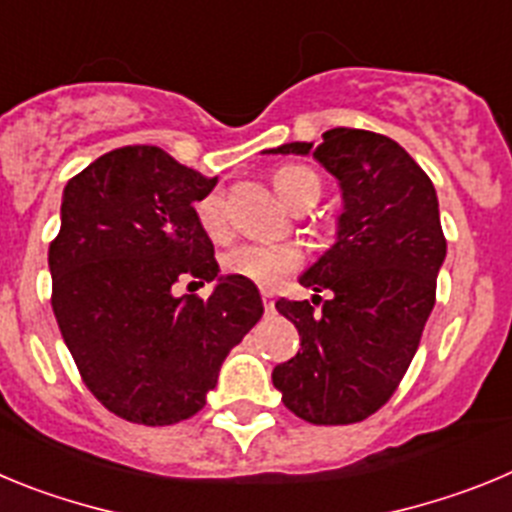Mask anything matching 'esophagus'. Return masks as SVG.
<instances>
[{"label": "esophagus", "mask_w": 512, "mask_h": 512, "mask_svg": "<svg viewBox=\"0 0 512 512\" xmlns=\"http://www.w3.org/2000/svg\"><path fill=\"white\" fill-rule=\"evenodd\" d=\"M273 290H267V288H262V303H265V308L267 311H273V306H275V301H273Z\"/></svg>", "instance_id": "34e87169"}]
</instances>
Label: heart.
Masks as SVG:
<instances>
[{
  "label": "heart",
  "instance_id": "obj_1",
  "mask_svg": "<svg viewBox=\"0 0 512 512\" xmlns=\"http://www.w3.org/2000/svg\"><path fill=\"white\" fill-rule=\"evenodd\" d=\"M273 186L280 199L288 206L296 204V199L308 188L319 191V178L316 173L303 165H285L275 170ZM196 222L209 234L211 239H224L229 232L227 209H224V196L219 191L206 193L196 204ZM303 265V250L293 242H242L232 247L224 255V270L239 278H247L262 288H275L288 273Z\"/></svg>",
  "mask_w": 512,
  "mask_h": 512
}]
</instances>
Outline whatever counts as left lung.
Segmentation results:
<instances>
[{"instance_id":"1","label":"left lung","mask_w":512,"mask_h":512,"mask_svg":"<svg viewBox=\"0 0 512 512\" xmlns=\"http://www.w3.org/2000/svg\"><path fill=\"white\" fill-rule=\"evenodd\" d=\"M324 142L265 153L313 155L342 191L334 245L301 275L310 301L275 303L301 352L273 370L285 408L319 426L365 421L388 403L411 365L436 301L446 257L431 178L385 135L336 127ZM321 289L332 298L312 308Z\"/></svg>"}]
</instances>
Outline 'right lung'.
Segmentation results:
<instances>
[{
	"mask_svg": "<svg viewBox=\"0 0 512 512\" xmlns=\"http://www.w3.org/2000/svg\"><path fill=\"white\" fill-rule=\"evenodd\" d=\"M214 186L160 147L130 145L63 188L48 252L55 321L86 388L132 423L199 413L227 354L262 316L257 285L219 275L196 222ZM183 277L217 285L209 299L176 297Z\"/></svg>",
	"mask_w": 512,
	"mask_h": 512,
	"instance_id": "1",
	"label": "right lung"
}]
</instances>
